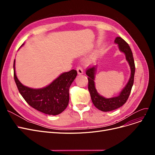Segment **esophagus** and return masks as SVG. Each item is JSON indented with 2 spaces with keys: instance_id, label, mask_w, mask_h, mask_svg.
Segmentation results:
<instances>
[{
  "instance_id": "obj_1",
  "label": "esophagus",
  "mask_w": 155,
  "mask_h": 155,
  "mask_svg": "<svg viewBox=\"0 0 155 155\" xmlns=\"http://www.w3.org/2000/svg\"><path fill=\"white\" fill-rule=\"evenodd\" d=\"M77 73H78V75L83 74V73H84L82 68L80 66H79V65H78V66H77Z\"/></svg>"
}]
</instances>
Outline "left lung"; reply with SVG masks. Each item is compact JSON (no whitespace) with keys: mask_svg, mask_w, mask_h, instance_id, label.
I'll return each instance as SVG.
<instances>
[{"mask_svg":"<svg viewBox=\"0 0 155 155\" xmlns=\"http://www.w3.org/2000/svg\"><path fill=\"white\" fill-rule=\"evenodd\" d=\"M115 43L118 44L119 50L122 52L125 53L126 60L130 65L131 70V77L129 78V82L119 96L112 97V98L105 99L104 97L100 95L97 93L94 84L95 67H92L90 68H87L85 71L88 77V89L91 94L92 101L95 107L103 112L114 110L123 106L128 99V97L130 95V93H131L132 87L134 84L135 64L131 48H130L129 45L120 37H117L116 38Z\"/></svg>","mask_w":155,"mask_h":155,"instance_id":"8db88e82","label":"left lung"}]
</instances>
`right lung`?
<instances>
[{
	"instance_id": "obj_1",
	"label": "right lung",
	"mask_w": 155,
	"mask_h": 155,
	"mask_svg": "<svg viewBox=\"0 0 155 155\" xmlns=\"http://www.w3.org/2000/svg\"><path fill=\"white\" fill-rule=\"evenodd\" d=\"M77 75V70H71L62 73L43 88H31L23 85L16 77L14 61V77L19 93L31 107L48 115H58L67 108L70 87Z\"/></svg>"
}]
</instances>
